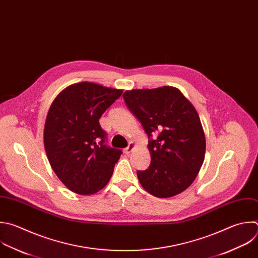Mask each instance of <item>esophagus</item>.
<instances>
[{
    "label": "esophagus",
    "instance_id": "obj_1",
    "mask_svg": "<svg viewBox=\"0 0 258 258\" xmlns=\"http://www.w3.org/2000/svg\"><path fill=\"white\" fill-rule=\"evenodd\" d=\"M134 148H135V144H134L133 142H131V143H128V146L123 150V152H124L125 154H130V153L133 151Z\"/></svg>",
    "mask_w": 258,
    "mask_h": 258
}]
</instances>
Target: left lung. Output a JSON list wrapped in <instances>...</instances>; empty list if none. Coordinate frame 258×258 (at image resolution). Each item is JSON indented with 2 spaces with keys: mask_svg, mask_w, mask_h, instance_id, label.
Listing matches in <instances>:
<instances>
[{
  "mask_svg": "<svg viewBox=\"0 0 258 258\" xmlns=\"http://www.w3.org/2000/svg\"><path fill=\"white\" fill-rule=\"evenodd\" d=\"M131 112L149 138L151 164L138 170L142 186L157 198H171L196 179L205 160L206 138L194 105L174 87L126 91Z\"/></svg>",
  "mask_w": 258,
  "mask_h": 258,
  "instance_id": "1",
  "label": "left lung"
}]
</instances>
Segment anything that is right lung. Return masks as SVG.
Masks as SVG:
<instances>
[{"mask_svg": "<svg viewBox=\"0 0 258 258\" xmlns=\"http://www.w3.org/2000/svg\"><path fill=\"white\" fill-rule=\"evenodd\" d=\"M122 90L82 82L52 102L44 125V148L59 180L78 195H92L109 181L121 150L108 147L99 118Z\"/></svg>", "mask_w": 258, "mask_h": 258, "instance_id": "1", "label": "right lung"}]
</instances>
